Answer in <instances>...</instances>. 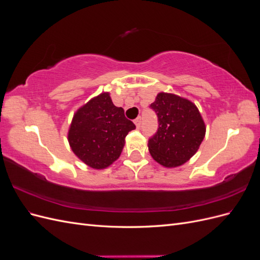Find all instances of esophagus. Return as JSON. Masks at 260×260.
Returning a JSON list of instances; mask_svg holds the SVG:
<instances>
[{"label":"esophagus","mask_w":260,"mask_h":260,"mask_svg":"<svg viewBox=\"0 0 260 260\" xmlns=\"http://www.w3.org/2000/svg\"><path fill=\"white\" fill-rule=\"evenodd\" d=\"M141 122H142V118H141V117H138L137 119H135V123L137 125V128L141 127Z\"/></svg>","instance_id":"obj_1"}]
</instances>
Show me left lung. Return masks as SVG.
<instances>
[{"instance_id": "left-lung-1", "label": "left lung", "mask_w": 260, "mask_h": 260, "mask_svg": "<svg viewBox=\"0 0 260 260\" xmlns=\"http://www.w3.org/2000/svg\"><path fill=\"white\" fill-rule=\"evenodd\" d=\"M149 108L156 113L158 128L148 139V151L165 167H177L198 152L205 137V123L192 102L159 93Z\"/></svg>"}]
</instances>
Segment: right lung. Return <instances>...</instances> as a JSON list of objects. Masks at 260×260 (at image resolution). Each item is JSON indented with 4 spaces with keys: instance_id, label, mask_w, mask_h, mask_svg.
I'll return each instance as SVG.
<instances>
[{
    "instance_id": "1",
    "label": "right lung",
    "mask_w": 260,
    "mask_h": 260,
    "mask_svg": "<svg viewBox=\"0 0 260 260\" xmlns=\"http://www.w3.org/2000/svg\"><path fill=\"white\" fill-rule=\"evenodd\" d=\"M136 124L122 107L113 104L108 93L92 99L75 114L68 132L73 152L95 169H103L120 156L128 133Z\"/></svg>"
}]
</instances>
